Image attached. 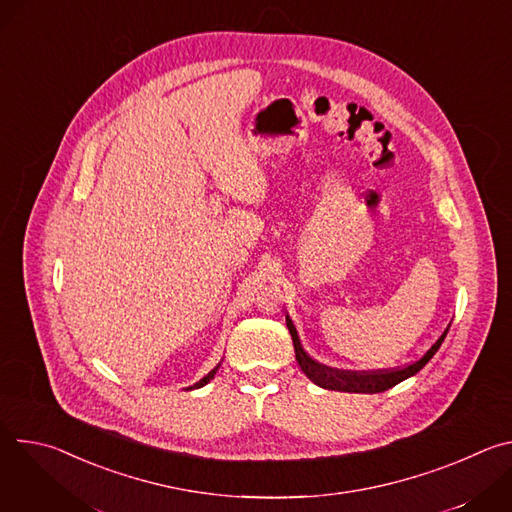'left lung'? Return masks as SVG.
Wrapping results in <instances>:
<instances>
[{
    "label": "left lung",
    "instance_id": "1",
    "mask_svg": "<svg viewBox=\"0 0 512 512\" xmlns=\"http://www.w3.org/2000/svg\"><path fill=\"white\" fill-rule=\"evenodd\" d=\"M285 324H287V330L291 334V340H294V350H296V360L300 364V369L304 371V375L316 383L318 387L322 389H330V391H342V393H383L395 385H399L401 381L417 375L425 364L431 360V356L440 350L450 326L446 328V332L435 340V344L415 362L407 364V367H401V369H393V371H371V373H356V371H338V369H332V367H326V364L314 360L304 348H302V342H300V336L296 332V326L294 322H291V318L285 314Z\"/></svg>",
    "mask_w": 512,
    "mask_h": 512
}]
</instances>
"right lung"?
<instances>
[{
  "instance_id": "1",
  "label": "right lung",
  "mask_w": 512,
  "mask_h": 512,
  "mask_svg": "<svg viewBox=\"0 0 512 512\" xmlns=\"http://www.w3.org/2000/svg\"><path fill=\"white\" fill-rule=\"evenodd\" d=\"M218 367H221V362H218V364H216V367H214V369H212V371H210V373H208V375H206V377H202V379H200V381H198V383H196V385H194V387H188V389H190V391H192V389H200V387H204V385H206V383H208V381H210V379H214V375H216V371H218Z\"/></svg>"
}]
</instances>
